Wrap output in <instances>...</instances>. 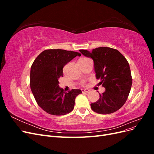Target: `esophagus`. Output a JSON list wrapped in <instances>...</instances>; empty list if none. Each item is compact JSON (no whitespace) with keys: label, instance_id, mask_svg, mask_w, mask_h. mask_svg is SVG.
Instances as JSON below:
<instances>
[{"label":"esophagus","instance_id":"1","mask_svg":"<svg viewBox=\"0 0 154 154\" xmlns=\"http://www.w3.org/2000/svg\"><path fill=\"white\" fill-rule=\"evenodd\" d=\"M90 91L88 89H83V88H82V92L83 93V92H88Z\"/></svg>","mask_w":154,"mask_h":154}]
</instances>
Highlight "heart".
<instances>
[{
    "label": "heart",
    "instance_id": "b5f03b06",
    "mask_svg": "<svg viewBox=\"0 0 154 154\" xmlns=\"http://www.w3.org/2000/svg\"><path fill=\"white\" fill-rule=\"evenodd\" d=\"M83 83H84V82H83Z\"/></svg>",
    "mask_w": 154,
    "mask_h": 154
}]
</instances>
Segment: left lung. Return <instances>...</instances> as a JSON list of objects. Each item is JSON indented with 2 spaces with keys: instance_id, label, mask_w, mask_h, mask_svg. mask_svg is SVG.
I'll list each match as a JSON object with an SVG mask.
<instances>
[{
  "instance_id": "1",
  "label": "left lung",
  "mask_w": 154,
  "mask_h": 154,
  "mask_svg": "<svg viewBox=\"0 0 154 154\" xmlns=\"http://www.w3.org/2000/svg\"><path fill=\"white\" fill-rule=\"evenodd\" d=\"M80 52L94 62V68L99 85L105 88L100 98L91 104V109L100 114L113 113L122 108L131 89L132 79L127 60L119 51L100 47L91 52L81 49Z\"/></svg>"
}]
</instances>
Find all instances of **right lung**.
Wrapping results in <instances>:
<instances>
[{"label":"right lung","mask_w":154,"mask_h":154,"mask_svg":"<svg viewBox=\"0 0 154 154\" xmlns=\"http://www.w3.org/2000/svg\"><path fill=\"white\" fill-rule=\"evenodd\" d=\"M80 53L63 49L42 51L32 64L30 87L37 103L46 112L54 116L67 114L73 110L80 89L65 92L59 87L63 68Z\"/></svg>","instance_id":"obj_1"}]
</instances>
